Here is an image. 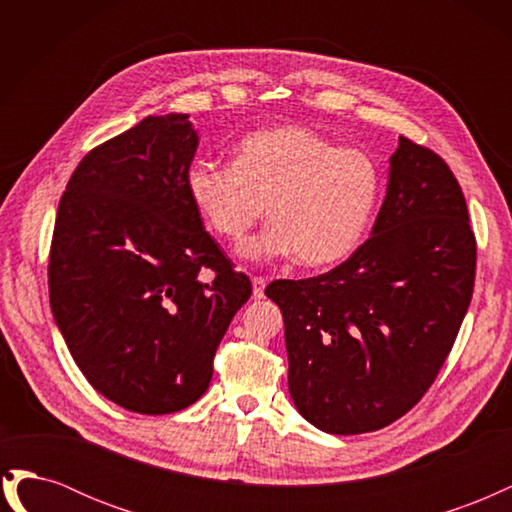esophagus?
Masks as SVG:
<instances>
[{
  "mask_svg": "<svg viewBox=\"0 0 512 512\" xmlns=\"http://www.w3.org/2000/svg\"><path fill=\"white\" fill-rule=\"evenodd\" d=\"M252 286H254V297H256V299H262V297H265V286H267V280H265V277H260V275L252 277Z\"/></svg>",
  "mask_w": 512,
  "mask_h": 512,
  "instance_id": "obj_1",
  "label": "esophagus"
}]
</instances>
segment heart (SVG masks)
<instances>
[{
	"label": "heart",
	"mask_w": 512,
	"mask_h": 512,
	"mask_svg": "<svg viewBox=\"0 0 512 512\" xmlns=\"http://www.w3.org/2000/svg\"><path fill=\"white\" fill-rule=\"evenodd\" d=\"M185 185L209 230L228 243H241L267 207L271 224L245 245L250 258L294 254L303 267H327L361 243L382 170L367 151L305 126H277L245 136L235 162L194 160Z\"/></svg>",
	"instance_id": "1"
}]
</instances>
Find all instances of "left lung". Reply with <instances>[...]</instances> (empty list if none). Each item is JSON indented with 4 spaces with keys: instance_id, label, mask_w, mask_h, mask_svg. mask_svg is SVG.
Masks as SVG:
<instances>
[{
    "instance_id": "1",
    "label": "left lung",
    "mask_w": 512,
    "mask_h": 512,
    "mask_svg": "<svg viewBox=\"0 0 512 512\" xmlns=\"http://www.w3.org/2000/svg\"><path fill=\"white\" fill-rule=\"evenodd\" d=\"M476 275V237L453 170L399 136L371 237L342 265L265 290L284 314L288 389L337 436L408 414L451 354Z\"/></svg>"
}]
</instances>
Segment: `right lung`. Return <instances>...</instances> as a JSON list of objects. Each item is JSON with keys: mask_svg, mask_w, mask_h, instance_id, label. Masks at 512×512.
I'll list each match as a JSON object with an SVG mask.
<instances>
[{"mask_svg": "<svg viewBox=\"0 0 512 512\" xmlns=\"http://www.w3.org/2000/svg\"><path fill=\"white\" fill-rule=\"evenodd\" d=\"M196 147L188 115L143 119L87 153L55 218L57 327L89 384L138 414L179 412L207 391L215 350L252 294L188 194Z\"/></svg>", "mask_w": 512, "mask_h": 512, "instance_id": "right-lung-1", "label": "right lung"}]
</instances>
